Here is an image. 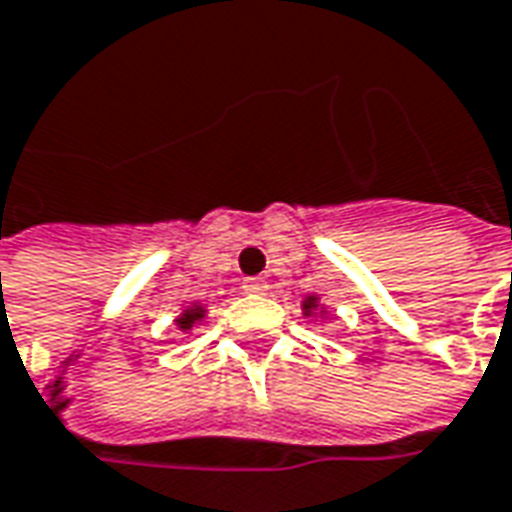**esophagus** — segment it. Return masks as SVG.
Returning a JSON list of instances; mask_svg holds the SVG:
<instances>
[{"label":"esophagus","mask_w":512,"mask_h":512,"mask_svg":"<svg viewBox=\"0 0 512 512\" xmlns=\"http://www.w3.org/2000/svg\"><path fill=\"white\" fill-rule=\"evenodd\" d=\"M242 290L250 292V295H262V292H267V281L264 278H245Z\"/></svg>","instance_id":"obj_1"}]
</instances>
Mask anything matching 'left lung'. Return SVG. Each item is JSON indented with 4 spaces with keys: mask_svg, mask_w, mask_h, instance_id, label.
<instances>
[{
    "mask_svg": "<svg viewBox=\"0 0 512 512\" xmlns=\"http://www.w3.org/2000/svg\"><path fill=\"white\" fill-rule=\"evenodd\" d=\"M301 312L303 317H329V306L320 303V298L312 292V295H306L301 301Z\"/></svg>",
    "mask_w": 512,
    "mask_h": 512,
    "instance_id": "left-lung-1",
    "label": "left lung"
}]
</instances>
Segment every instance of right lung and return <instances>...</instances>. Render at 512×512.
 <instances>
[{
  "instance_id": "obj_1",
  "label": "right lung",
  "mask_w": 512,
  "mask_h": 512,
  "mask_svg": "<svg viewBox=\"0 0 512 512\" xmlns=\"http://www.w3.org/2000/svg\"><path fill=\"white\" fill-rule=\"evenodd\" d=\"M206 317H209V306H206V303H192V306H183L181 315L175 317V326H178V331H183V334H189V331L197 329Z\"/></svg>"
}]
</instances>
